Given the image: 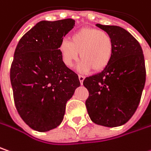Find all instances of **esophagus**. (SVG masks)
Here are the masks:
<instances>
[{
    "label": "esophagus",
    "instance_id": "1",
    "mask_svg": "<svg viewBox=\"0 0 151 151\" xmlns=\"http://www.w3.org/2000/svg\"><path fill=\"white\" fill-rule=\"evenodd\" d=\"M79 81L80 82H81V84H82L83 83V81H84V79H85V76H81V75H79Z\"/></svg>",
    "mask_w": 151,
    "mask_h": 151
}]
</instances>
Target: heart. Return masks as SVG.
I'll return each mask as SVG.
<instances>
[{
    "mask_svg": "<svg viewBox=\"0 0 151 151\" xmlns=\"http://www.w3.org/2000/svg\"><path fill=\"white\" fill-rule=\"evenodd\" d=\"M58 51L62 61L67 67H72L79 58L81 72L93 70L100 72L107 68L114 52V42L108 33L99 29L85 27L70 36V42L63 40Z\"/></svg>",
    "mask_w": 151,
    "mask_h": 151,
    "instance_id": "heart-1",
    "label": "heart"
}]
</instances>
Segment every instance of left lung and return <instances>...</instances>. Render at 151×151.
Here are the masks:
<instances>
[{"label":"left lung","instance_id":"obj_1","mask_svg":"<svg viewBox=\"0 0 151 151\" xmlns=\"http://www.w3.org/2000/svg\"><path fill=\"white\" fill-rule=\"evenodd\" d=\"M96 26L112 37L114 52L106 69L83 81L89 93L86 106L95 124L115 127L127 122L139 104L146 77L145 58L139 42L123 28Z\"/></svg>","mask_w":151,"mask_h":151}]
</instances>
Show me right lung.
I'll use <instances>...</instances> for the list:
<instances>
[{"mask_svg": "<svg viewBox=\"0 0 151 151\" xmlns=\"http://www.w3.org/2000/svg\"><path fill=\"white\" fill-rule=\"evenodd\" d=\"M74 26L72 19L41 21L22 36L14 52L10 80L15 106L35 131L47 132L62 122L66 103L81 85L58 51Z\"/></svg>", "mask_w": 151, "mask_h": 151, "instance_id": "1", "label": "right lung"}]
</instances>
